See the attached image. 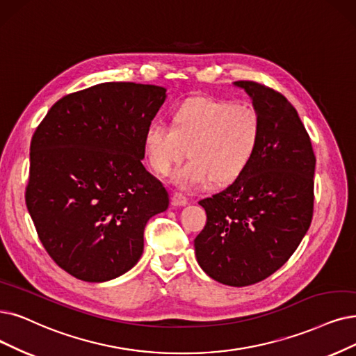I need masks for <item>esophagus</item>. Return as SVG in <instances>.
Here are the masks:
<instances>
[{
	"label": "esophagus",
	"mask_w": 356,
	"mask_h": 356,
	"mask_svg": "<svg viewBox=\"0 0 356 356\" xmlns=\"http://www.w3.org/2000/svg\"><path fill=\"white\" fill-rule=\"evenodd\" d=\"M172 203L175 204V206H186L187 203H188V198L184 195L182 193H174L172 194Z\"/></svg>",
	"instance_id": "1"
}]
</instances>
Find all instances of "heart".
Here are the masks:
<instances>
[{"label":"heart","mask_w":356,"mask_h":356,"mask_svg":"<svg viewBox=\"0 0 356 356\" xmlns=\"http://www.w3.org/2000/svg\"><path fill=\"white\" fill-rule=\"evenodd\" d=\"M261 120L248 105L213 97H193L172 112L170 127L153 122L145 133L150 166L168 175L187 154L190 161L174 174L181 188L231 184L252 163L261 143Z\"/></svg>","instance_id":"obj_1"}]
</instances>
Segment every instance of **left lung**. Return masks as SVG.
Segmentation results:
<instances>
[{"label": "left lung", "mask_w": 356, "mask_h": 356, "mask_svg": "<svg viewBox=\"0 0 356 356\" xmlns=\"http://www.w3.org/2000/svg\"><path fill=\"white\" fill-rule=\"evenodd\" d=\"M261 120V143L245 172L203 198L204 229L194 239L204 272L223 285L261 282L301 244L314 211L316 156L298 112L282 93L239 80Z\"/></svg>", "instance_id": "8db88e82"}]
</instances>
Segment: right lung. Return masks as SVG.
<instances>
[{"instance_id":"1","label":"right lung","mask_w":356,"mask_h":356,"mask_svg":"<svg viewBox=\"0 0 356 356\" xmlns=\"http://www.w3.org/2000/svg\"><path fill=\"white\" fill-rule=\"evenodd\" d=\"M165 93L101 83L61 97L35 130L26 206L42 245L71 276L105 282L129 272L147 220L168 209L163 184L141 163Z\"/></svg>"}]
</instances>
